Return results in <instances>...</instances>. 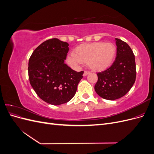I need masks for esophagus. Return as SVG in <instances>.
I'll return each mask as SVG.
<instances>
[{"instance_id":"34e87169","label":"esophagus","mask_w":154,"mask_h":154,"mask_svg":"<svg viewBox=\"0 0 154 154\" xmlns=\"http://www.w3.org/2000/svg\"><path fill=\"white\" fill-rule=\"evenodd\" d=\"M90 73V72L89 71H85V72H84V73H83V76H87V74H88Z\"/></svg>"}]
</instances>
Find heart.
Instances as JSON below:
<instances>
[{"label": "heart", "instance_id": "obj_1", "mask_svg": "<svg viewBox=\"0 0 154 154\" xmlns=\"http://www.w3.org/2000/svg\"><path fill=\"white\" fill-rule=\"evenodd\" d=\"M116 53L115 45L111 43L100 42L82 44L74 50V54L67 56V61L73 67H78L85 63L93 70H101L112 62Z\"/></svg>", "mask_w": 154, "mask_h": 154}]
</instances>
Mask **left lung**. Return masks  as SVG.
Wrapping results in <instances>:
<instances>
[{
    "label": "left lung",
    "mask_w": 154,
    "mask_h": 154,
    "mask_svg": "<svg viewBox=\"0 0 154 154\" xmlns=\"http://www.w3.org/2000/svg\"><path fill=\"white\" fill-rule=\"evenodd\" d=\"M116 57L112 66L97 73L94 86L96 93L103 99L115 100L124 96L134 84L136 78L135 56L130 46L116 38Z\"/></svg>",
    "instance_id": "8db88e82"
}]
</instances>
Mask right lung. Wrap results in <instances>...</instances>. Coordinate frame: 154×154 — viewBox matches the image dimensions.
<instances>
[{"label":"right lung","instance_id":"add662e5","mask_svg":"<svg viewBox=\"0 0 154 154\" xmlns=\"http://www.w3.org/2000/svg\"><path fill=\"white\" fill-rule=\"evenodd\" d=\"M69 44L58 38L46 40L37 47L29 60L30 84L40 98L59 105L75 95L83 71L76 72L64 63Z\"/></svg>","mask_w":154,"mask_h":154}]
</instances>
